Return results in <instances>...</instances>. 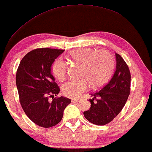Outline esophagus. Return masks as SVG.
<instances>
[{"label": "esophagus", "mask_w": 152, "mask_h": 152, "mask_svg": "<svg viewBox=\"0 0 152 152\" xmlns=\"http://www.w3.org/2000/svg\"><path fill=\"white\" fill-rule=\"evenodd\" d=\"M71 101H72V103H78L79 102L78 99H72Z\"/></svg>", "instance_id": "esophagus-1"}]
</instances>
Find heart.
I'll return each mask as SVG.
<instances>
[{
  "label": "heart",
  "instance_id": "b5f03b06",
  "mask_svg": "<svg viewBox=\"0 0 152 152\" xmlns=\"http://www.w3.org/2000/svg\"><path fill=\"white\" fill-rule=\"evenodd\" d=\"M69 57L74 63L81 65L80 76L85 78L69 80L62 86L64 95L69 98H78L87 90L88 83L93 87L104 84L112 75L114 68V60L110 52L105 50H96L91 48H82L72 50ZM54 76L59 81L65 80L67 66L61 58L55 60L51 66Z\"/></svg>",
  "mask_w": 152,
  "mask_h": 152
}]
</instances>
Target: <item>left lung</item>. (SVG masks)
I'll return each instance as SVG.
<instances>
[{
  "mask_svg": "<svg viewBox=\"0 0 152 152\" xmlns=\"http://www.w3.org/2000/svg\"><path fill=\"white\" fill-rule=\"evenodd\" d=\"M115 56L116 66L112 78L99 91L91 94L93 97L89 99L91 107L84 112L85 118L94 124L102 126L112 121L121 112L129 96V68L119 54L115 53Z\"/></svg>",
  "mask_w": 152,
  "mask_h": 152,
  "instance_id": "obj_1",
  "label": "left lung"
}]
</instances>
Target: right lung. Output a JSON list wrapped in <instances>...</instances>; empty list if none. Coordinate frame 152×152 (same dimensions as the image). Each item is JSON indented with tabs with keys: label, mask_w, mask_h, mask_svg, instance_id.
Listing matches in <instances>:
<instances>
[{
	"label": "right lung",
	"mask_w": 152,
	"mask_h": 152,
	"mask_svg": "<svg viewBox=\"0 0 152 152\" xmlns=\"http://www.w3.org/2000/svg\"><path fill=\"white\" fill-rule=\"evenodd\" d=\"M65 50L42 48L32 50L21 59L16 86L24 112L38 126L49 128L59 123L71 99L54 98L59 87L51 74L52 64ZM49 97L52 100L49 101Z\"/></svg>",
	"instance_id": "right-lung-1"
}]
</instances>
